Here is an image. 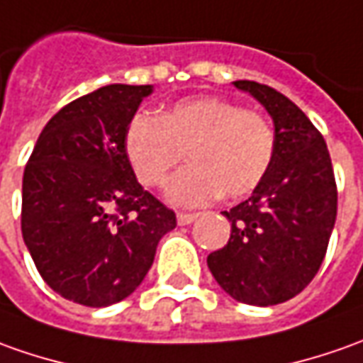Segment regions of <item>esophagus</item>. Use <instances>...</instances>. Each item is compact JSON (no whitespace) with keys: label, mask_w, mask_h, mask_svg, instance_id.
<instances>
[{"label":"esophagus","mask_w":363,"mask_h":363,"mask_svg":"<svg viewBox=\"0 0 363 363\" xmlns=\"http://www.w3.org/2000/svg\"><path fill=\"white\" fill-rule=\"evenodd\" d=\"M196 216L199 214H194V213H179L177 214V223L181 224V226H184V224H191L196 220Z\"/></svg>","instance_id":"esophagus-1"}]
</instances>
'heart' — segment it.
<instances>
[{"label":"heart","instance_id":"heart-1","mask_svg":"<svg viewBox=\"0 0 363 363\" xmlns=\"http://www.w3.org/2000/svg\"><path fill=\"white\" fill-rule=\"evenodd\" d=\"M274 149V129L262 113L220 97L184 99L161 117L139 111L123 133L125 157L145 186L164 184L189 152L191 164L164 192L177 206L252 192L270 169Z\"/></svg>","mask_w":363,"mask_h":363}]
</instances>
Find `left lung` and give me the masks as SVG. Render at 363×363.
<instances>
[{"label": "left lung", "mask_w": 363, "mask_h": 363, "mask_svg": "<svg viewBox=\"0 0 363 363\" xmlns=\"http://www.w3.org/2000/svg\"><path fill=\"white\" fill-rule=\"evenodd\" d=\"M274 121L272 164L252 194L230 211L228 244L208 254L214 280L234 300L274 306L300 294L322 266L337 213L326 140L282 93L234 81Z\"/></svg>", "instance_id": "8db88e82"}]
</instances>
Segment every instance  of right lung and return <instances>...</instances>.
Instances as JSON below:
<instances>
[{"label":"right lung","mask_w":363,"mask_h":363,"mask_svg":"<svg viewBox=\"0 0 363 363\" xmlns=\"http://www.w3.org/2000/svg\"><path fill=\"white\" fill-rule=\"evenodd\" d=\"M152 85H107L41 130L23 171L21 233L41 278L77 304L133 294L177 216L137 181L123 133Z\"/></svg>","instance_id":"right-lung-1"}]
</instances>
